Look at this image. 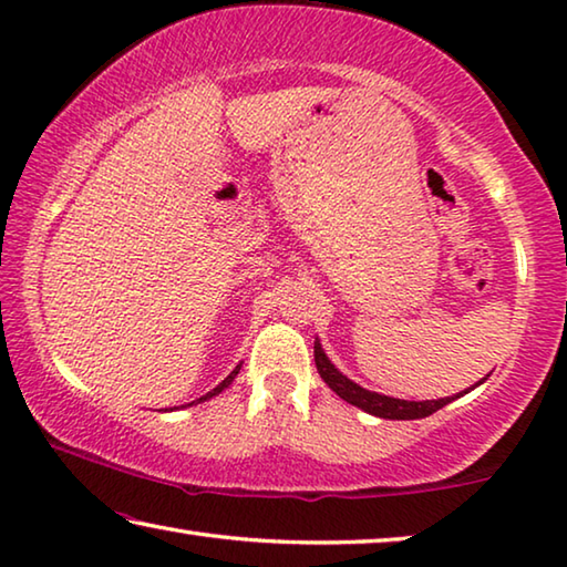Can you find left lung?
<instances>
[{
  "label": "left lung",
  "mask_w": 567,
  "mask_h": 567,
  "mask_svg": "<svg viewBox=\"0 0 567 567\" xmlns=\"http://www.w3.org/2000/svg\"><path fill=\"white\" fill-rule=\"evenodd\" d=\"M315 364H318V372L320 378L328 382V388L338 392L342 400H348L350 405L360 408L364 412H370V415L375 417H385V420H420V417H427L437 412L440 408H445L447 402H453L455 398H440V400H398V398H388V395H378V392H370L360 388L358 382H352L342 375V372L334 368V364L328 360V354L320 348V342H315ZM480 385V382H477ZM473 390V388H470Z\"/></svg>",
  "instance_id": "8db88e82"
}]
</instances>
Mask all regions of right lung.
Here are the masks:
<instances>
[{"instance_id": "1", "label": "right lung", "mask_w": 567, "mask_h": 567, "mask_svg": "<svg viewBox=\"0 0 567 567\" xmlns=\"http://www.w3.org/2000/svg\"><path fill=\"white\" fill-rule=\"evenodd\" d=\"M239 368H243V364H237V368L233 370V372H229V375L223 380V382H219V385L215 388V390H209L207 392V395H203V398H199V400H195V402H205V400H209V398H215V395H219V392H223L227 385H233V380L237 378V372H239ZM195 402H189V405H195Z\"/></svg>"}]
</instances>
